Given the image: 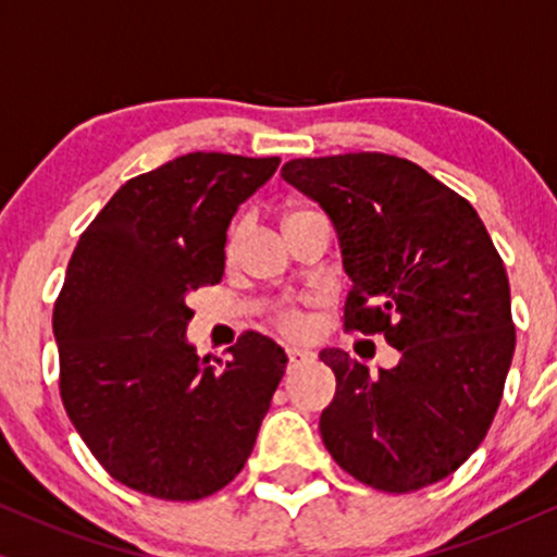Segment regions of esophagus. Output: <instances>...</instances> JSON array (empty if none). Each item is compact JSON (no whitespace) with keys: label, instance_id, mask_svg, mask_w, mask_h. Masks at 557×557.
<instances>
[{"label":"esophagus","instance_id":"esophagus-1","mask_svg":"<svg viewBox=\"0 0 557 557\" xmlns=\"http://www.w3.org/2000/svg\"><path fill=\"white\" fill-rule=\"evenodd\" d=\"M313 357V351L308 349H300V347H287V360L290 364H300V362H308Z\"/></svg>","mask_w":557,"mask_h":557}]
</instances>
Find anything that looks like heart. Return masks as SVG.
Masks as SVG:
<instances>
[{
	"label": "heart",
	"instance_id": "heart-1",
	"mask_svg": "<svg viewBox=\"0 0 557 557\" xmlns=\"http://www.w3.org/2000/svg\"><path fill=\"white\" fill-rule=\"evenodd\" d=\"M298 213H306V210H295V213H290L287 218H293ZM238 238H242V226H234V231H231V236H228V255L236 249ZM302 326H306V321H302V315L298 311H285L283 315H280V329H283L285 334H300Z\"/></svg>",
	"mask_w": 557,
	"mask_h": 557
}]
</instances>
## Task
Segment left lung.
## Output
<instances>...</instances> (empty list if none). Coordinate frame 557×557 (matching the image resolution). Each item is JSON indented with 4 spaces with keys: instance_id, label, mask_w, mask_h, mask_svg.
Masks as SVG:
<instances>
[{
    "instance_id": "obj_1",
    "label": "left lung",
    "mask_w": 557,
    "mask_h": 557,
    "mask_svg": "<svg viewBox=\"0 0 557 557\" xmlns=\"http://www.w3.org/2000/svg\"><path fill=\"white\" fill-rule=\"evenodd\" d=\"M283 180L319 202L351 280L344 326L385 334L400 351L377 377L344 349L323 445L388 494L455 473L502 404L513 357L509 277L475 208L408 159L377 151L293 159Z\"/></svg>"
}]
</instances>
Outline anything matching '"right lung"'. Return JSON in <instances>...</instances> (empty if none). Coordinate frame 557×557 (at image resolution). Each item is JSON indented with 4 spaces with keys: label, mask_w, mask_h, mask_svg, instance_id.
<instances>
[{
    "label": "right lung",
    "mask_w": 557,
    "mask_h": 557,
    "mask_svg": "<svg viewBox=\"0 0 557 557\" xmlns=\"http://www.w3.org/2000/svg\"><path fill=\"white\" fill-rule=\"evenodd\" d=\"M277 166L185 153L125 182L76 244L53 308L61 400L91 455L133 491L197 502L255 449L285 349L246 331L231 360H200L187 298L221 283L231 218Z\"/></svg>",
    "instance_id": "add662e5"
}]
</instances>
